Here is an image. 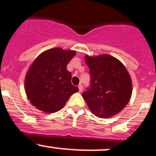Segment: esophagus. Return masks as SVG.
<instances>
[{
	"label": "esophagus",
	"mask_w": 156,
	"mask_h": 156,
	"mask_svg": "<svg viewBox=\"0 0 156 156\" xmlns=\"http://www.w3.org/2000/svg\"><path fill=\"white\" fill-rule=\"evenodd\" d=\"M78 89H79L80 92H81V91H82V90H83V86H82V85H81V84H80V85H78Z\"/></svg>",
	"instance_id": "34e87169"
}]
</instances>
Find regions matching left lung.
<instances>
[{"label": "left lung", "instance_id": "obj_1", "mask_svg": "<svg viewBox=\"0 0 156 156\" xmlns=\"http://www.w3.org/2000/svg\"><path fill=\"white\" fill-rule=\"evenodd\" d=\"M90 86L82 97L94 115L109 118L120 112L132 95V80L126 67L108 55L85 57Z\"/></svg>", "mask_w": 156, "mask_h": 156}]
</instances>
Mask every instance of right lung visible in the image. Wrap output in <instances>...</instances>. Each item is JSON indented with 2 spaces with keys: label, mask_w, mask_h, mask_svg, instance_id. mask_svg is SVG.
I'll return each mask as SVG.
<instances>
[{
  "label": "right lung",
  "mask_w": 156,
  "mask_h": 156,
  "mask_svg": "<svg viewBox=\"0 0 156 156\" xmlns=\"http://www.w3.org/2000/svg\"><path fill=\"white\" fill-rule=\"evenodd\" d=\"M75 54V51L55 48L36 58L25 78L26 94L34 107L44 112H55L78 91V87L71 84V73L67 70Z\"/></svg>",
  "instance_id": "right-lung-1"
}]
</instances>
